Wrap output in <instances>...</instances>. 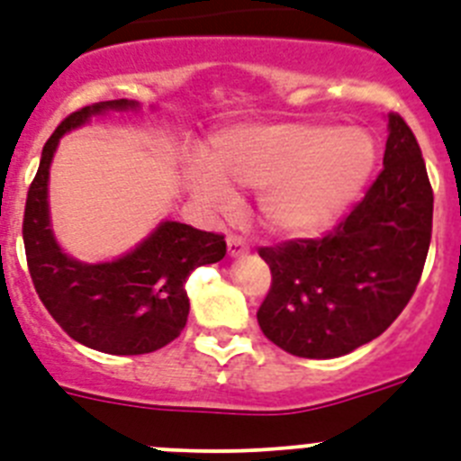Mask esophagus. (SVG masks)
<instances>
[{
    "mask_svg": "<svg viewBox=\"0 0 461 461\" xmlns=\"http://www.w3.org/2000/svg\"><path fill=\"white\" fill-rule=\"evenodd\" d=\"M226 244H228V256H230V258H242V256L249 254V247L244 244V240L240 238V235H228Z\"/></svg>",
    "mask_w": 461,
    "mask_h": 461,
    "instance_id": "obj_1",
    "label": "esophagus"
}]
</instances>
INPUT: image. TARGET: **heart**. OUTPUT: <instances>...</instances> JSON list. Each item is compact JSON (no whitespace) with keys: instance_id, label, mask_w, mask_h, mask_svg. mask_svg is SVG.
Listing matches in <instances>:
<instances>
[{"instance_id":"heart-1","label":"heart","mask_w":461,"mask_h":461,"mask_svg":"<svg viewBox=\"0 0 461 461\" xmlns=\"http://www.w3.org/2000/svg\"><path fill=\"white\" fill-rule=\"evenodd\" d=\"M207 161H189L185 180L205 210L226 214L235 189L258 191L272 235L312 240L335 226L367 185L376 148L362 129L316 122L235 124L212 138Z\"/></svg>"}]
</instances>
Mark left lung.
I'll return each mask as SVG.
<instances>
[{
  "label": "left lung",
  "instance_id": "obj_1",
  "mask_svg": "<svg viewBox=\"0 0 461 461\" xmlns=\"http://www.w3.org/2000/svg\"><path fill=\"white\" fill-rule=\"evenodd\" d=\"M431 212L420 145L390 113L383 170L351 214L323 240L258 251L272 272L258 309L263 335L309 360L346 356L383 335L420 281Z\"/></svg>",
  "mask_w": 461,
  "mask_h": 461
}]
</instances>
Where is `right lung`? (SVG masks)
I'll use <instances>...</instances> for the list:
<instances>
[{
    "mask_svg": "<svg viewBox=\"0 0 461 461\" xmlns=\"http://www.w3.org/2000/svg\"><path fill=\"white\" fill-rule=\"evenodd\" d=\"M138 101L117 99L85 105L48 138L27 194L23 240L41 303L71 339L110 356H142L170 344L186 325V279L201 266L226 256L223 235L164 219L133 249L101 263L73 258L52 230L48 182L64 133L92 117L136 113Z\"/></svg>",
    "mask_w": 461,
    "mask_h": 461,
    "instance_id": "right-lung-1",
    "label": "right lung"
}]
</instances>
